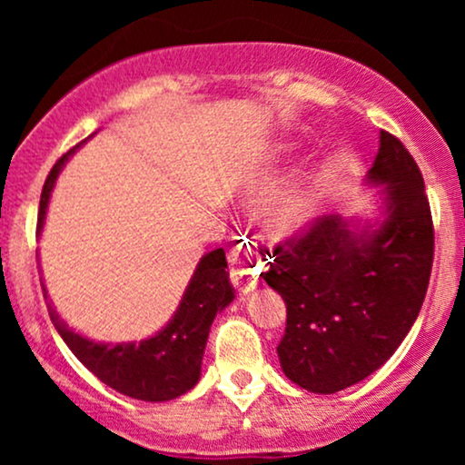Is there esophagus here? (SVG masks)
<instances>
[{"mask_svg":"<svg viewBox=\"0 0 465 465\" xmlns=\"http://www.w3.org/2000/svg\"><path fill=\"white\" fill-rule=\"evenodd\" d=\"M262 266V255L258 253L255 247H251L247 253H233L232 266H229V275H232L233 286L240 288L242 292L253 291L260 282Z\"/></svg>","mask_w":465,"mask_h":465,"instance_id":"obj_1","label":"esophagus"}]
</instances>
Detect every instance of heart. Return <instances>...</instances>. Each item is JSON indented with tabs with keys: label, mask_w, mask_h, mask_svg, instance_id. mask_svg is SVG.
Segmentation results:
<instances>
[{
	"label": "heart",
	"mask_w": 465,
	"mask_h": 465,
	"mask_svg": "<svg viewBox=\"0 0 465 465\" xmlns=\"http://www.w3.org/2000/svg\"><path fill=\"white\" fill-rule=\"evenodd\" d=\"M308 207H311V203H308V199H295V201H291L288 203V207H286V221H291V223H300V221H303V218H306V214H308Z\"/></svg>",
	"instance_id": "heart-1"
}]
</instances>
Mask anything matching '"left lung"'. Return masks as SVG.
Returning a JSON list of instances; mask_svg holds the SVG:
<instances>
[{"label": "left lung", "instance_id": "left-lung-1", "mask_svg": "<svg viewBox=\"0 0 465 465\" xmlns=\"http://www.w3.org/2000/svg\"><path fill=\"white\" fill-rule=\"evenodd\" d=\"M367 183L382 185L378 227L323 216L302 238L277 244L260 273L286 302L282 370L312 393H336L385 365L429 288L430 205L418 163L391 133L381 131Z\"/></svg>", "mask_w": 465, "mask_h": 465}]
</instances>
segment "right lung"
<instances>
[{
    "label": "right lung",
    "instance_id": "right-lung-1",
    "mask_svg": "<svg viewBox=\"0 0 465 465\" xmlns=\"http://www.w3.org/2000/svg\"><path fill=\"white\" fill-rule=\"evenodd\" d=\"M72 153L74 151L63 154L47 174L39 203V223H36L39 232L44 229L47 203H50L56 177ZM233 292L236 291L229 282L225 251L214 249L203 255L201 262L196 264L194 275L173 319L157 334L140 343L89 341L69 330L58 319L54 308L50 306L47 311L67 348L106 387L129 398L143 400V402H165V400L183 396L199 382L210 325L216 312L233 302L236 297Z\"/></svg>",
    "mask_w": 465,
    "mask_h": 465
}]
</instances>
